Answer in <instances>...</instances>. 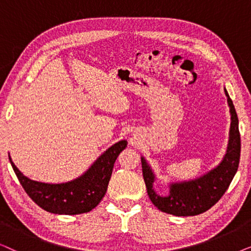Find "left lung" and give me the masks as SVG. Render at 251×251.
Returning a JSON list of instances; mask_svg holds the SVG:
<instances>
[{
  "instance_id": "left-lung-1",
  "label": "left lung",
  "mask_w": 251,
  "mask_h": 251,
  "mask_svg": "<svg viewBox=\"0 0 251 251\" xmlns=\"http://www.w3.org/2000/svg\"><path fill=\"white\" fill-rule=\"evenodd\" d=\"M231 114L228 143L221 162L207 173L188 180L169 181L167 195H161L154 188L157 177L147 160L142 155L143 176L147 194L159 210L174 216H195L207 211L217 203L227 190L238 171L241 139L239 132V119L234 105L224 88Z\"/></svg>"
}]
</instances>
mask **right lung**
<instances>
[{"label":"right lung","mask_w":251,"mask_h":251,"mask_svg":"<svg viewBox=\"0 0 251 251\" xmlns=\"http://www.w3.org/2000/svg\"><path fill=\"white\" fill-rule=\"evenodd\" d=\"M126 145V139L113 144L81 176L65 183L30 179L15 166L10 154L9 160L24 190L39 207L52 214L78 215L91 211L104 198L115 160Z\"/></svg>","instance_id":"1"}]
</instances>
